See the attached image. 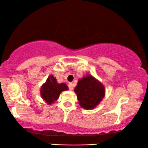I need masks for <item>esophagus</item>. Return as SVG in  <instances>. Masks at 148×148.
I'll return each instance as SVG.
<instances>
[{"label": "esophagus", "mask_w": 148, "mask_h": 148, "mask_svg": "<svg viewBox=\"0 0 148 148\" xmlns=\"http://www.w3.org/2000/svg\"><path fill=\"white\" fill-rule=\"evenodd\" d=\"M68 87H69V89H70V90H71V91L73 90V84L72 83H69Z\"/></svg>", "instance_id": "34e87169"}]
</instances>
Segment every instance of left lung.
I'll return each mask as SVG.
<instances>
[{
  "mask_svg": "<svg viewBox=\"0 0 148 148\" xmlns=\"http://www.w3.org/2000/svg\"><path fill=\"white\" fill-rule=\"evenodd\" d=\"M79 104L83 108L93 109L102 101L105 95L104 85L93 76L87 74L78 80L74 89Z\"/></svg>",
  "mask_w": 148,
  "mask_h": 148,
  "instance_id": "left-lung-1",
  "label": "left lung"
}]
</instances>
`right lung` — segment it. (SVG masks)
<instances>
[{"instance_id":"obj_1","label":"right lung","mask_w":148,"mask_h":148,"mask_svg":"<svg viewBox=\"0 0 148 148\" xmlns=\"http://www.w3.org/2000/svg\"><path fill=\"white\" fill-rule=\"evenodd\" d=\"M68 89V86L65 83L59 84L57 79L52 75H50L46 83L43 84L40 89L42 98L48 104H51L59 98L60 93Z\"/></svg>"}]
</instances>
